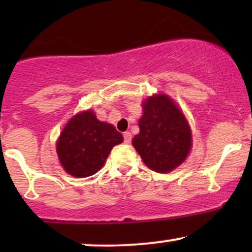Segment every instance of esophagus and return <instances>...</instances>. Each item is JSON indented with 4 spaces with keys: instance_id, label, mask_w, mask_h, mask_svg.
<instances>
[{
    "instance_id": "1",
    "label": "esophagus",
    "mask_w": 252,
    "mask_h": 252,
    "mask_svg": "<svg viewBox=\"0 0 252 252\" xmlns=\"http://www.w3.org/2000/svg\"><path fill=\"white\" fill-rule=\"evenodd\" d=\"M123 138H124V143H130L131 142V134L129 131H126L123 134Z\"/></svg>"
}]
</instances>
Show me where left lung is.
<instances>
[{
  "label": "left lung",
  "instance_id": "left-lung-1",
  "mask_svg": "<svg viewBox=\"0 0 252 252\" xmlns=\"http://www.w3.org/2000/svg\"><path fill=\"white\" fill-rule=\"evenodd\" d=\"M140 132L132 146L150 169L168 173L186 160L192 147V132L186 117L166 94H154L142 104Z\"/></svg>",
  "mask_w": 252,
  "mask_h": 252
}]
</instances>
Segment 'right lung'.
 Here are the masks:
<instances>
[{"label":"right lung","mask_w":252,"mask_h":252,"mask_svg":"<svg viewBox=\"0 0 252 252\" xmlns=\"http://www.w3.org/2000/svg\"><path fill=\"white\" fill-rule=\"evenodd\" d=\"M122 142V134L112 124L100 122L88 110L68 121L57 142V153L68 174L86 178L102 168L111 149Z\"/></svg>","instance_id":"add662e5"}]
</instances>
